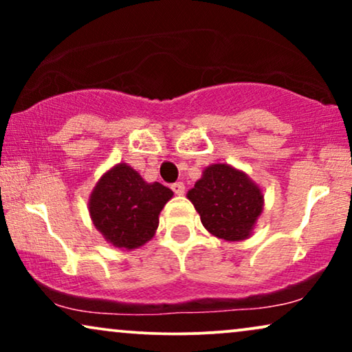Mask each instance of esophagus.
Wrapping results in <instances>:
<instances>
[{
	"mask_svg": "<svg viewBox=\"0 0 352 352\" xmlns=\"http://www.w3.org/2000/svg\"><path fill=\"white\" fill-rule=\"evenodd\" d=\"M171 189H173V192H175L176 195H184V192H186V186L182 184V182H175V184L171 186Z\"/></svg>",
	"mask_w": 352,
	"mask_h": 352,
	"instance_id": "34e87169",
	"label": "esophagus"
}]
</instances>
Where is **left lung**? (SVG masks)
Instances as JSON below:
<instances>
[{
	"instance_id": "left-lung-1",
	"label": "left lung",
	"mask_w": 352,
	"mask_h": 352,
	"mask_svg": "<svg viewBox=\"0 0 352 352\" xmlns=\"http://www.w3.org/2000/svg\"><path fill=\"white\" fill-rule=\"evenodd\" d=\"M187 199L194 204L205 229L228 242L248 239L264 210L261 187L228 163L206 166L187 192Z\"/></svg>"
}]
</instances>
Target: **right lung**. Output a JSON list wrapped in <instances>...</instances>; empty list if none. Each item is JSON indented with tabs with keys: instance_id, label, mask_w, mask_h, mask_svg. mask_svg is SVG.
Wrapping results in <instances>:
<instances>
[{
	"instance_id": "right-lung-1",
	"label": "right lung",
	"mask_w": 352,
	"mask_h": 352,
	"mask_svg": "<svg viewBox=\"0 0 352 352\" xmlns=\"http://www.w3.org/2000/svg\"><path fill=\"white\" fill-rule=\"evenodd\" d=\"M171 197V189L144 181L126 163H118L96 182L88 210L105 242L126 252L142 247L155 235L158 214Z\"/></svg>"
}]
</instances>
